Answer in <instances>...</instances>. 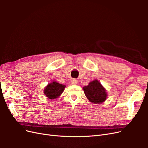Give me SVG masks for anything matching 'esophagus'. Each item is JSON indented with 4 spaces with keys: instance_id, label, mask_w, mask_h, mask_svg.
Returning <instances> with one entry per match:
<instances>
[{
    "instance_id": "34e87169",
    "label": "esophagus",
    "mask_w": 148,
    "mask_h": 148,
    "mask_svg": "<svg viewBox=\"0 0 148 148\" xmlns=\"http://www.w3.org/2000/svg\"><path fill=\"white\" fill-rule=\"evenodd\" d=\"M71 83L72 84H77L78 83V80H77L76 79H73L71 81Z\"/></svg>"
}]
</instances>
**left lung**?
Returning a JSON list of instances; mask_svg holds the SVG:
<instances>
[{"label":"left lung","instance_id":"1","mask_svg":"<svg viewBox=\"0 0 148 148\" xmlns=\"http://www.w3.org/2000/svg\"><path fill=\"white\" fill-rule=\"evenodd\" d=\"M83 89L85 96L92 104H101L107 99V95L106 89L97 79L93 80Z\"/></svg>","mask_w":148,"mask_h":148}]
</instances>
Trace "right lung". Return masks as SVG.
I'll return each mask as SVG.
<instances>
[{
  "label": "right lung",
  "mask_w": 148,
  "mask_h": 148,
  "mask_svg": "<svg viewBox=\"0 0 148 148\" xmlns=\"http://www.w3.org/2000/svg\"><path fill=\"white\" fill-rule=\"evenodd\" d=\"M65 87V85L60 84L57 82H52L48 84L44 88V93L49 99H55L60 96Z\"/></svg>",
  "instance_id": "right-lung-1"
}]
</instances>
